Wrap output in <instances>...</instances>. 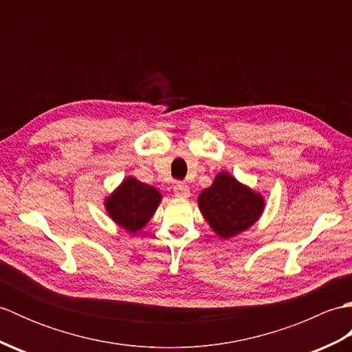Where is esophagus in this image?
<instances>
[{
    "label": "esophagus",
    "mask_w": 352,
    "mask_h": 352,
    "mask_svg": "<svg viewBox=\"0 0 352 352\" xmlns=\"http://www.w3.org/2000/svg\"><path fill=\"white\" fill-rule=\"evenodd\" d=\"M174 193L177 198H188L190 195L189 186L183 182H177L174 186Z\"/></svg>",
    "instance_id": "esophagus-1"
}]
</instances>
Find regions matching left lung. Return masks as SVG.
<instances>
[{"label":"left lung","instance_id":"8db88e82","mask_svg":"<svg viewBox=\"0 0 352 352\" xmlns=\"http://www.w3.org/2000/svg\"><path fill=\"white\" fill-rule=\"evenodd\" d=\"M198 204L204 218L221 237L227 239L250 228L263 210V198L245 188L227 172L201 192Z\"/></svg>","mask_w":352,"mask_h":352}]
</instances>
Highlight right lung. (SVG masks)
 I'll return each mask as SVG.
<instances>
[{"mask_svg":"<svg viewBox=\"0 0 352 352\" xmlns=\"http://www.w3.org/2000/svg\"><path fill=\"white\" fill-rule=\"evenodd\" d=\"M160 198L159 190L153 186L130 177L106 201V208L116 223L130 233H136L151 219Z\"/></svg>","mask_w":352,"mask_h":352,"instance_id":"right-lung-1","label":"right lung"}]
</instances>
